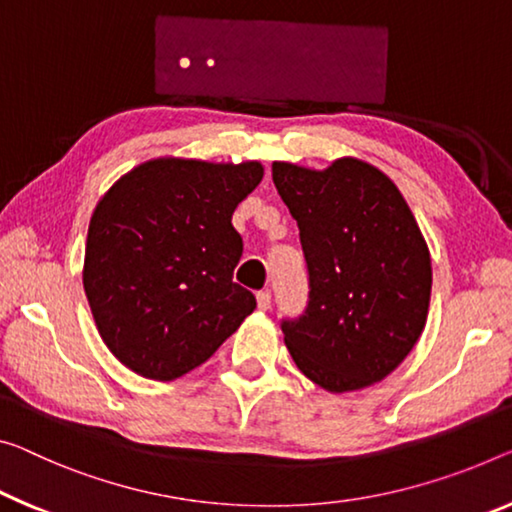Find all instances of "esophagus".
<instances>
[{
    "label": "esophagus",
    "mask_w": 512,
    "mask_h": 512,
    "mask_svg": "<svg viewBox=\"0 0 512 512\" xmlns=\"http://www.w3.org/2000/svg\"><path fill=\"white\" fill-rule=\"evenodd\" d=\"M256 302H258V309H261V311L270 309V306H272V293H270V290H258Z\"/></svg>",
    "instance_id": "1"
}]
</instances>
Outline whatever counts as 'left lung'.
Segmentation results:
<instances>
[{
    "mask_svg": "<svg viewBox=\"0 0 512 512\" xmlns=\"http://www.w3.org/2000/svg\"><path fill=\"white\" fill-rule=\"evenodd\" d=\"M272 180L300 226L309 272L304 313L281 320L290 357L332 393L384 380L428 318L430 251L410 206L357 157L325 171L274 162Z\"/></svg>",
    "mask_w": 512,
    "mask_h": 512,
    "instance_id": "1",
    "label": "left lung"
}]
</instances>
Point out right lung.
Returning a JSON list of instances; mask_svg holds the SVG:
<instances>
[{
    "instance_id": "add662e5",
    "label": "right lung",
    "mask_w": 512,
    "mask_h": 512,
    "mask_svg": "<svg viewBox=\"0 0 512 512\" xmlns=\"http://www.w3.org/2000/svg\"><path fill=\"white\" fill-rule=\"evenodd\" d=\"M261 162L160 157L128 171L91 215L84 293L112 355L151 380L190 373L256 309L233 281L242 238L231 217Z\"/></svg>"
}]
</instances>
